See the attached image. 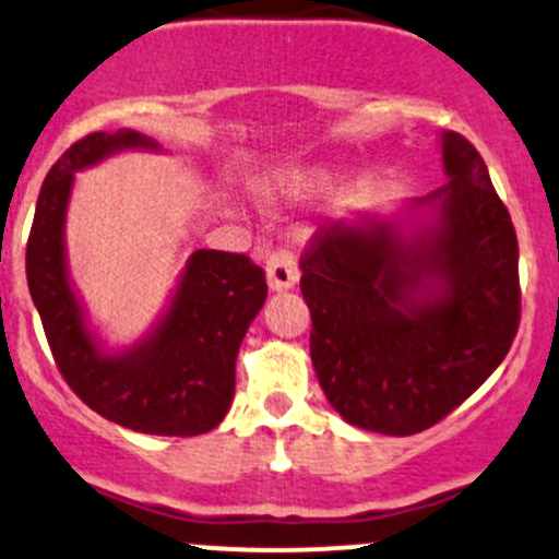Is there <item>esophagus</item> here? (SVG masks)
Instances as JSON below:
<instances>
[{
	"mask_svg": "<svg viewBox=\"0 0 559 559\" xmlns=\"http://www.w3.org/2000/svg\"><path fill=\"white\" fill-rule=\"evenodd\" d=\"M266 277L272 290H287L298 282V258L290 245L272 250L266 258Z\"/></svg>",
	"mask_w": 559,
	"mask_h": 559,
	"instance_id": "obj_1",
	"label": "esophagus"
}]
</instances>
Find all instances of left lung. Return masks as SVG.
<instances>
[{"label":"left lung","mask_w":559,"mask_h":559,"mask_svg":"<svg viewBox=\"0 0 559 559\" xmlns=\"http://www.w3.org/2000/svg\"><path fill=\"white\" fill-rule=\"evenodd\" d=\"M440 224L322 226L301 255L309 349L330 405L359 429L407 437L477 392L520 328L518 234L477 148L442 135Z\"/></svg>","instance_id":"obj_1"}]
</instances>
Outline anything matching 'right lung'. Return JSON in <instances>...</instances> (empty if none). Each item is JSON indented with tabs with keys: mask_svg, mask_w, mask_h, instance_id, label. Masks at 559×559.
Returning <instances> with one entry per match:
<instances>
[{
	"mask_svg": "<svg viewBox=\"0 0 559 559\" xmlns=\"http://www.w3.org/2000/svg\"><path fill=\"white\" fill-rule=\"evenodd\" d=\"M130 146L154 143L133 130L90 133L50 167L26 242L28 290L63 381L87 407L143 435H205L231 405L234 362L266 301V274L245 253L197 250L157 333L104 357L66 280L63 215L74 170Z\"/></svg>",
	"mask_w": 559,
	"mask_h": 559,
	"instance_id": "right-lung-1",
	"label": "right lung"
}]
</instances>
